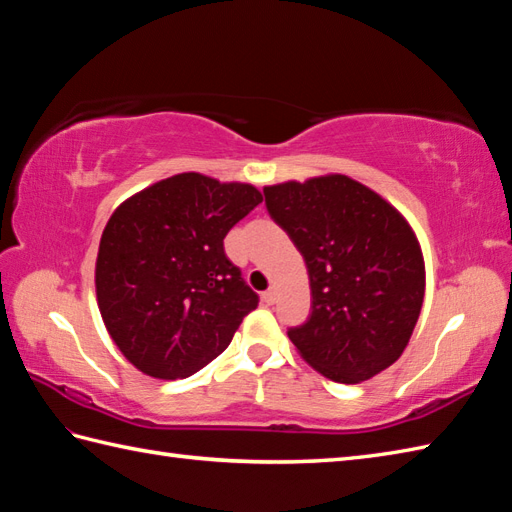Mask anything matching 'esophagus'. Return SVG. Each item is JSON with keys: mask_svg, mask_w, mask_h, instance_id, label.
Listing matches in <instances>:
<instances>
[{"mask_svg": "<svg viewBox=\"0 0 512 512\" xmlns=\"http://www.w3.org/2000/svg\"><path fill=\"white\" fill-rule=\"evenodd\" d=\"M262 297H264V301L268 303V306H273V303L277 301V290L275 288H268Z\"/></svg>", "mask_w": 512, "mask_h": 512, "instance_id": "1", "label": "esophagus"}]
</instances>
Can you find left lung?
<instances>
[{"label": "left lung", "instance_id": "left-lung-1", "mask_svg": "<svg viewBox=\"0 0 512 512\" xmlns=\"http://www.w3.org/2000/svg\"><path fill=\"white\" fill-rule=\"evenodd\" d=\"M264 195L308 266L312 312L288 330L303 361L345 385L396 363L424 299V259L409 222L341 173L273 184Z\"/></svg>", "mask_w": 512, "mask_h": 512}]
</instances>
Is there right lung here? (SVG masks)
I'll use <instances>...</instances> for the list:
<instances>
[{"instance_id": "obj_1", "label": "right lung", "mask_w": 512, "mask_h": 512, "mask_svg": "<svg viewBox=\"0 0 512 512\" xmlns=\"http://www.w3.org/2000/svg\"><path fill=\"white\" fill-rule=\"evenodd\" d=\"M262 200L253 184L191 171L151 184L112 213L96 257V301L112 341L140 372L195 374L257 308L224 237Z\"/></svg>"}]
</instances>
